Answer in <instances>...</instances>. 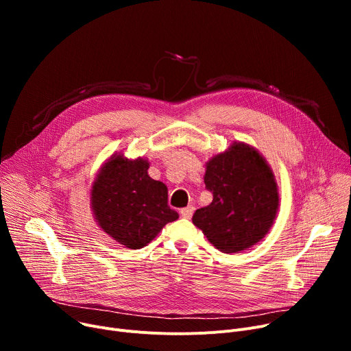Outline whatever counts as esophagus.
<instances>
[{
    "label": "esophagus",
    "instance_id": "34e87169",
    "mask_svg": "<svg viewBox=\"0 0 351 351\" xmlns=\"http://www.w3.org/2000/svg\"><path fill=\"white\" fill-rule=\"evenodd\" d=\"M193 212H195V208H193V206H186V208L180 209V215H182V217H185V219H191L192 215H193Z\"/></svg>",
    "mask_w": 351,
    "mask_h": 351
}]
</instances>
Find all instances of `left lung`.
<instances>
[{
	"label": "left lung",
	"instance_id": "obj_1",
	"mask_svg": "<svg viewBox=\"0 0 351 351\" xmlns=\"http://www.w3.org/2000/svg\"><path fill=\"white\" fill-rule=\"evenodd\" d=\"M212 204L193 213L192 222L220 252L237 253L256 245L273 225L279 193L266 160L253 147L233 143L206 165Z\"/></svg>",
	"mask_w": 351,
	"mask_h": 351
}]
</instances>
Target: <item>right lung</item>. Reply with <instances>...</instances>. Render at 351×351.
Returning a JSON list of instances; mask_svg holds the SVG:
<instances>
[{
	"mask_svg": "<svg viewBox=\"0 0 351 351\" xmlns=\"http://www.w3.org/2000/svg\"><path fill=\"white\" fill-rule=\"evenodd\" d=\"M145 159L110 158L92 186V209L99 226L131 249L149 243L179 216L168 205V189L147 175Z\"/></svg>",
	"mask_w": 351,
	"mask_h": 351,
	"instance_id": "add662e5",
	"label": "right lung"
}]
</instances>
